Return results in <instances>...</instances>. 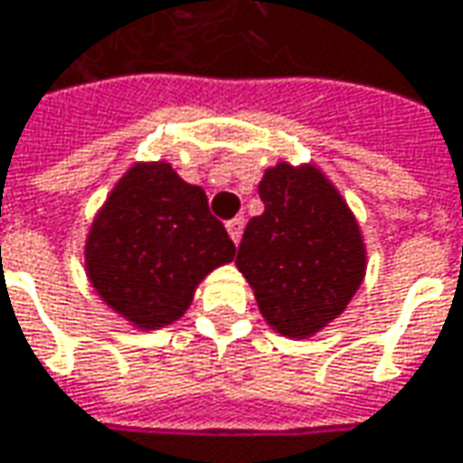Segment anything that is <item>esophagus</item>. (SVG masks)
Instances as JSON below:
<instances>
[{"label":"esophagus","mask_w":463,"mask_h":463,"mask_svg":"<svg viewBox=\"0 0 463 463\" xmlns=\"http://www.w3.org/2000/svg\"><path fill=\"white\" fill-rule=\"evenodd\" d=\"M226 232H229V237L234 244H239V239H241V232H244V219L237 216V219H232L229 224H226Z\"/></svg>","instance_id":"1"}]
</instances>
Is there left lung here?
I'll return each instance as SVG.
<instances>
[{
  "mask_svg": "<svg viewBox=\"0 0 463 463\" xmlns=\"http://www.w3.org/2000/svg\"><path fill=\"white\" fill-rule=\"evenodd\" d=\"M264 212L237 251L264 323L292 340L335 323L365 279L368 247L358 219L323 168L277 161L260 181Z\"/></svg>",
  "mask_w": 463,
  "mask_h": 463,
  "instance_id": "1",
  "label": "left lung"
}]
</instances>
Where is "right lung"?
I'll return each instance as SVG.
<instances>
[{"label":"right lung","instance_id":"1","mask_svg":"<svg viewBox=\"0 0 463 463\" xmlns=\"http://www.w3.org/2000/svg\"><path fill=\"white\" fill-rule=\"evenodd\" d=\"M237 247L201 186L168 161H136L95 212L82 244L95 295L136 330L181 320L196 287Z\"/></svg>","mask_w":463,"mask_h":463}]
</instances>
